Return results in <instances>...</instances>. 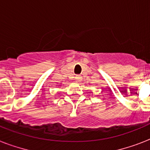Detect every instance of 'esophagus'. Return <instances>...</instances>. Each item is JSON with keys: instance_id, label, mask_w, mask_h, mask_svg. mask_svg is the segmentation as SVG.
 Masks as SVG:
<instances>
[{"instance_id": "1", "label": "esophagus", "mask_w": 150, "mask_h": 150, "mask_svg": "<svg viewBox=\"0 0 150 150\" xmlns=\"http://www.w3.org/2000/svg\"><path fill=\"white\" fill-rule=\"evenodd\" d=\"M75 79L76 80V81H78V82H79L80 80L82 79V77H80L79 75H77V76H75Z\"/></svg>"}]
</instances>
